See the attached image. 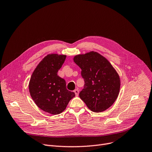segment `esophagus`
<instances>
[{
  "label": "esophagus",
  "instance_id": "34e87169",
  "mask_svg": "<svg viewBox=\"0 0 152 152\" xmlns=\"http://www.w3.org/2000/svg\"><path fill=\"white\" fill-rule=\"evenodd\" d=\"M74 93H75V95L77 96L78 95V93H79L78 90V89H75V90H74Z\"/></svg>",
  "mask_w": 152,
  "mask_h": 152
}]
</instances>
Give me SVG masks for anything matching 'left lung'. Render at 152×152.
<instances>
[{
    "label": "left lung",
    "mask_w": 152,
    "mask_h": 152,
    "mask_svg": "<svg viewBox=\"0 0 152 152\" xmlns=\"http://www.w3.org/2000/svg\"><path fill=\"white\" fill-rule=\"evenodd\" d=\"M74 61L82 69L85 81L79 96L93 112L108 109L119 93L121 80L116 70L104 57L94 51L75 56Z\"/></svg>",
    "instance_id": "obj_1"
}]
</instances>
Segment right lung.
<instances>
[{
	"label": "right lung",
	"instance_id": "obj_1",
	"mask_svg": "<svg viewBox=\"0 0 152 152\" xmlns=\"http://www.w3.org/2000/svg\"><path fill=\"white\" fill-rule=\"evenodd\" d=\"M66 58V55H47L34 69L29 82V91L35 104L53 115L63 112L75 96L67 90L64 79L57 75Z\"/></svg>",
	"mask_w": 152,
	"mask_h": 152
}]
</instances>
